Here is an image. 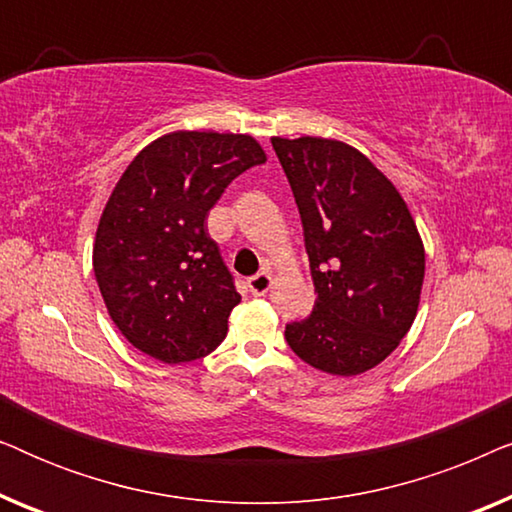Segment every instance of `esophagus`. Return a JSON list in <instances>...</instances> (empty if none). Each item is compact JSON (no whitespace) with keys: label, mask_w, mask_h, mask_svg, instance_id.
I'll return each mask as SVG.
<instances>
[{"label":"esophagus","mask_w":512,"mask_h":512,"mask_svg":"<svg viewBox=\"0 0 512 512\" xmlns=\"http://www.w3.org/2000/svg\"><path fill=\"white\" fill-rule=\"evenodd\" d=\"M247 286H249V291L254 293V296H265V293L270 291V286H272V279H270L268 272H258V275L249 277Z\"/></svg>","instance_id":"34e87169"}]
</instances>
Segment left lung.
<instances>
[{
  "label": "left lung",
  "mask_w": 512,
  "mask_h": 512,
  "mask_svg": "<svg viewBox=\"0 0 512 512\" xmlns=\"http://www.w3.org/2000/svg\"><path fill=\"white\" fill-rule=\"evenodd\" d=\"M303 221L317 291L307 319L286 324L305 363L340 377L375 368L417 317L424 244L396 186L338 139L272 137Z\"/></svg>",
  "instance_id": "left-lung-1"
}]
</instances>
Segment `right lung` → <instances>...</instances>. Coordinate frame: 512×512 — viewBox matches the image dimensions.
Listing matches in <instances>:
<instances>
[{"instance_id":"obj_1","label":"right lung","mask_w":512,"mask_h":512,"mask_svg":"<svg viewBox=\"0 0 512 512\" xmlns=\"http://www.w3.org/2000/svg\"><path fill=\"white\" fill-rule=\"evenodd\" d=\"M265 160L249 135L177 130L144 146L118 179L93 270L111 321L139 352L186 363L226 338L242 296L205 223L230 181Z\"/></svg>"}]
</instances>
